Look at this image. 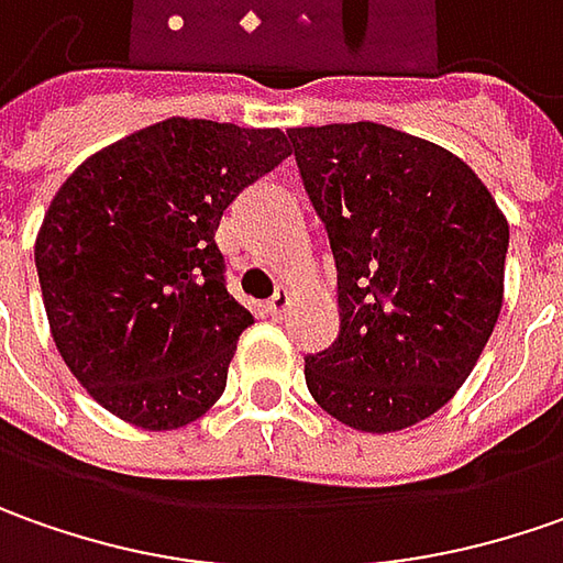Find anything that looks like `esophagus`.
I'll list each match as a JSON object with an SVG mask.
<instances>
[{"label": "esophagus", "mask_w": 563, "mask_h": 563, "mask_svg": "<svg viewBox=\"0 0 563 563\" xmlns=\"http://www.w3.org/2000/svg\"><path fill=\"white\" fill-rule=\"evenodd\" d=\"M289 301H292V296H289V289H277V296L264 305V311L271 314L274 320H280L283 314H286V308H289Z\"/></svg>", "instance_id": "esophagus-1"}]
</instances>
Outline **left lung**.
<instances>
[{
	"mask_svg": "<svg viewBox=\"0 0 563 563\" xmlns=\"http://www.w3.org/2000/svg\"><path fill=\"white\" fill-rule=\"evenodd\" d=\"M336 262L340 333L305 355L327 415L393 433L439 411L493 336L508 221L452 152L393 126L286 130Z\"/></svg>",
	"mask_w": 563,
	"mask_h": 563,
	"instance_id": "obj_1",
	"label": "left lung"
}]
</instances>
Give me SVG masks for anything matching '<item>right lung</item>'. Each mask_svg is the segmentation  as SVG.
I'll return each mask as SVG.
<instances>
[{
    "mask_svg": "<svg viewBox=\"0 0 563 563\" xmlns=\"http://www.w3.org/2000/svg\"><path fill=\"white\" fill-rule=\"evenodd\" d=\"M289 158L280 130L170 118L96 152L36 236L52 340L106 411L146 430L202 417L255 318L227 292V205Z\"/></svg>",
    "mask_w": 563,
    "mask_h": 563,
    "instance_id": "right-lung-1",
    "label": "right lung"
}]
</instances>
